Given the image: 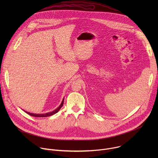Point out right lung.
<instances>
[{"mask_svg":"<svg viewBox=\"0 0 158 158\" xmlns=\"http://www.w3.org/2000/svg\"><path fill=\"white\" fill-rule=\"evenodd\" d=\"M63 104H64V100L62 101L61 104L60 105V106L56 109V110H54V111H52L51 112H49V113H46V114H32V113H30V112H26V113H27L30 116H34V117H48V116H51L56 113H57V112L60 110V109L63 106Z\"/></svg>","mask_w":158,"mask_h":158,"instance_id":"add662e5","label":"right lung"}]
</instances>
